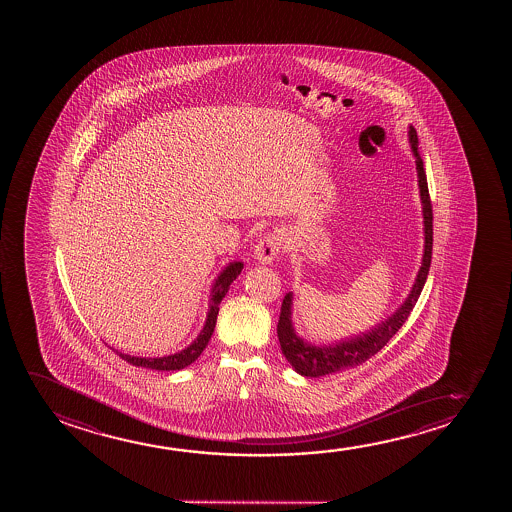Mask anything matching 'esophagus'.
<instances>
[{"label": "esophagus", "instance_id": "obj_1", "mask_svg": "<svg viewBox=\"0 0 512 512\" xmlns=\"http://www.w3.org/2000/svg\"><path fill=\"white\" fill-rule=\"evenodd\" d=\"M281 241L283 239H281L278 232H269L266 236H262L259 239V243L255 245L253 257H255L259 264H271L276 259V255L280 253Z\"/></svg>", "mask_w": 512, "mask_h": 512}]
</instances>
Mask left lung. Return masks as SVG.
<instances>
[{
  "instance_id": "left-lung-1",
  "label": "left lung",
  "mask_w": 512,
  "mask_h": 512,
  "mask_svg": "<svg viewBox=\"0 0 512 512\" xmlns=\"http://www.w3.org/2000/svg\"><path fill=\"white\" fill-rule=\"evenodd\" d=\"M407 136H409V145H411L414 159H416V175H418L421 213H423V236H425L420 271L416 274L413 288L407 295L406 301L402 302L399 308L395 309V313L385 318L383 322L365 332H360L357 336L346 337L336 343L320 344V346L308 343L301 336H297L294 323H292L294 294L288 292L281 304L278 339H280L281 351L287 358L288 364L292 365L294 371L301 376L320 378V376H327V374H334V372H341L344 369L364 364L365 360L374 357L397 334V330L406 322L407 316L411 315L414 304L418 302L423 285L427 281L430 260H432V245H434L432 220H434V215H432V204H430V196H428L427 175H425L423 159L418 150V134L413 126H409Z\"/></svg>"
}]
</instances>
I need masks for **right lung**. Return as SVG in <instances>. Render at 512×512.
Here are the masks:
<instances>
[{
	"mask_svg": "<svg viewBox=\"0 0 512 512\" xmlns=\"http://www.w3.org/2000/svg\"><path fill=\"white\" fill-rule=\"evenodd\" d=\"M241 269H243V262L234 260V262H229L222 269V273L218 274L217 280H215L213 287H211L210 309H208L203 330L199 332V336L187 348H183L182 351L173 353V355L154 358L134 357V355H127V353H122L119 350H115V353L122 360L129 362V364L136 365V367H145V369H154V371H180V369L189 367L192 362H196L197 357L203 353L206 344L210 341L211 334H213L215 325H217L218 306H220V302H222L225 294H227V290L231 287L232 281L236 280L239 274H241Z\"/></svg>",
	"mask_w": 512,
	"mask_h": 512,
	"instance_id": "add662e5",
	"label": "right lung"
}]
</instances>
